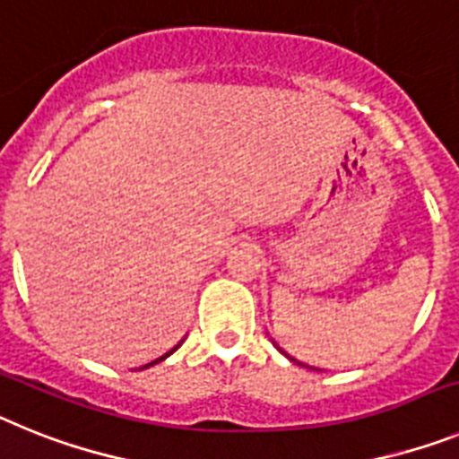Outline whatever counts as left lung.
Segmentation results:
<instances>
[{"label":"left lung","mask_w":459,"mask_h":459,"mask_svg":"<svg viewBox=\"0 0 459 459\" xmlns=\"http://www.w3.org/2000/svg\"><path fill=\"white\" fill-rule=\"evenodd\" d=\"M290 360H293V362H298L296 358H290ZM298 365H302V362H298ZM305 368H309V365H305ZM312 369H314V368H312Z\"/></svg>","instance_id":"left-lung-1"}]
</instances>
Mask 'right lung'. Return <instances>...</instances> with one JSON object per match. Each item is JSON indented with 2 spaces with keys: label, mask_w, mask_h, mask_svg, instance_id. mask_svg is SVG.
I'll return each instance as SVG.
<instances>
[{
  "label": "right lung",
  "mask_w": 459,
  "mask_h": 459,
  "mask_svg": "<svg viewBox=\"0 0 459 459\" xmlns=\"http://www.w3.org/2000/svg\"><path fill=\"white\" fill-rule=\"evenodd\" d=\"M180 344H182V342H180ZM180 344H178V346H180ZM178 346H175V349H170V351H169V353H163V356H161V358H157V360H152V362H147V365H143V368H141V369H147V368H152V365H157V362L166 360V358H169V356H170V353H173V351H178Z\"/></svg>",
  "instance_id": "obj_1"
}]
</instances>
